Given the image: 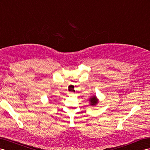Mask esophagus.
Listing matches in <instances>:
<instances>
[{
  "instance_id": "1",
  "label": "esophagus",
  "mask_w": 150,
  "mask_h": 150,
  "mask_svg": "<svg viewBox=\"0 0 150 150\" xmlns=\"http://www.w3.org/2000/svg\"><path fill=\"white\" fill-rule=\"evenodd\" d=\"M70 94H74V93H73V92H70Z\"/></svg>"
}]
</instances>
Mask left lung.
<instances>
[{
	"label": "left lung",
	"instance_id": "1",
	"mask_svg": "<svg viewBox=\"0 0 150 150\" xmlns=\"http://www.w3.org/2000/svg\"><path fill=\"white\" fill-rule=\"evenodd\" d=\"M90 101H91V105H96L98 103V102L96 97H95V96L91 98Z\"/></svg>",
	"mask_w": 150,
	"mask_h": 150
}]
</instances>
